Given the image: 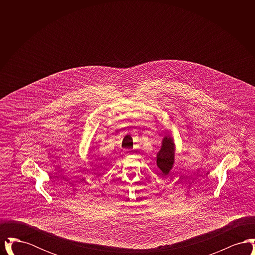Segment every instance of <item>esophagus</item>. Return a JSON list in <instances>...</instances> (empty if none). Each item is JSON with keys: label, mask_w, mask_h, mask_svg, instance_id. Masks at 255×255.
<instances>
[{"label": "esophagus", "mask_w": 255, "mask_h": 255, "mask_svg": "<svg viewBox=\"0 0 255 255\" xmlns=\"http://www.w3.org/2000/svg\"><path fill=\"white\" fill-rule=\"evenodd\" d=\"M133 155V153L132 152H129V151H126L125 153H124V156L125 157H130V156H132Z\"/></svg>", "instance_id": "obj_1"}]
</instances>
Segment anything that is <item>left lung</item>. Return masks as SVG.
Masks as SVG:
<instances>
[{"label": "left lung", "mask_w": 255, "mask_h": 255, "mask_svg": "<svg viewBox=\"0 0 255 255\" xmlns=\"http://www.w3.org/2000/svg\"><path fill=\"white\" fill-rule=\"evenodd\" d=\"M175 158V144L170 134H166L162 139L161 148L157 154V165L162 172V176L167 175L172 169Z\"/></svg>", "instance_id": "obj_1"}]
</instances>
